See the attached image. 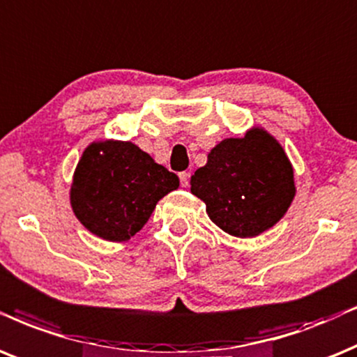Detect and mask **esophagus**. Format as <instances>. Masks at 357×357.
<instances>
[{"label":"esophagus","mask_w":357,"mask_h":357,"mask_svg":"<svg viewBox=\"0 0 357 357\" xmlns=\"http://www.w3.org/2000/svg\"><path fill=\"white\" fill-rule=\"evenodd\" d=\"M178 177H180V183H182V187H187V185H188V178H190V174H188V172H180Z\"/></svg>","instance_id":"esophagus-1"}]
</instances>
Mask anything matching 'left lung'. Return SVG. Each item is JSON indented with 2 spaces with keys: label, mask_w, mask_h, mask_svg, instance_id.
Here are the masks:
<instances>
[{
  "label": "left lung",
  "mask_w": 357,
  "mask_h": 357,
  "mask_svg": "<svg viewBox=\"0 0 357 357\" xmlns=\"http://www.w3.org/2000/svg\"><path fill=\"white\" fill-rule=\"evenodd\" d=\"M190 185L206 203L213 223L238 238L272 228L295 197L294 169L284 149L259 128L213 147Z\"/></svg>",
  "instance_id": "1"
}]
</instances>
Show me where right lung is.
I'll return each mask as SVG.
<instances>
[{"label":"right lung","instance_id":"obj_1","mask_svg":"<svg viewBox=\"0 0 357 357\" xmlns=\"http://www.w3.org/2000/svg\"><path fill=\"white\" fill-rule=\"evenodd\" d=\"M178 177L132 142H93L78 162L70 188L73 213L106 241H128L151 218Z\"/></svg>","mask_w":357,"mask_h":357}]
</instances>
